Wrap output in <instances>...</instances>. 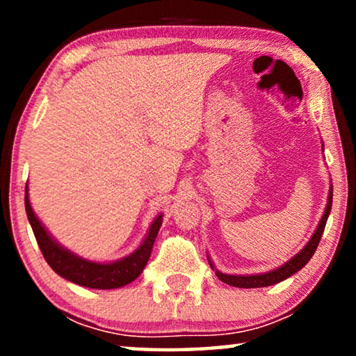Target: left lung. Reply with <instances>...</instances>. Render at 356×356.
Listing matches in <instances>:
<instances>
[{"mask_svg": "<svg viewBox=\"0 0 356 356\" xmlns=\"http://www.w3.org/2000/svg\"><path fill=\"white\" fill-rule=\"evenodd\" d=\"M323 149H324V144H323ZM330 207H332V184H330V188H329L327 204H325L323 217H321L319 225L316 227V230H314L313 235H311L309 241L306 243L305 248H301L300 252H296V254L291 257V259L286 261L285 264H282L280 267H277V269L264 272V274L233 275V274H223V272L216 269V266H213L211 257L207 256L209 264H211L212 270H216V275L223 282V284L232 285V286H238V289H259V286H270L274 284H279V282L289 279V277L296 274V272H298L300 269H303V267L309 262L311 257H313L316 248H318V245H319L321 236H323L325 222H327L329 213H330Z\"/></svg>", "mask_w": 356, "mask_h": 356, "instance_id": "left-lung-1", "label": "left lung"}]
</instances>
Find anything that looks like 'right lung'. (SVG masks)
<instances>
[{
	"label": "right lung",
	"instance_id": "add662e5",
	"mask_svg": "<svg viewBox=\"0 0 356 356\" xmlns=\"http://www.w3.org/2000/svg\"><path fill=\"white\" fill-rule=\"evenodd\" d=\"M26 212L29 223H31L33 235L38 243L43 257L48 262V266L56 272L63 279L72 282L81 286H87V289L95 290H111L120 289L131 284V282L138 279L140 272L144 270L145 264H147L150 252H152V246L157 233L160 230V225L163 222V213H159L150 223L147 233H145L143 243L136 251L131 252L129 256L121 257V259L111 261V262H95L90 259H84V257L77 256L76 252L67 250V248L61 246L51 233L47 230L45 225L40 222V218L35 216L33 209L31 206V199H29V188L26 186Z\"/></svg>",
	"mask_w": 356,
	"mask_h": 356
}]
</instances>
